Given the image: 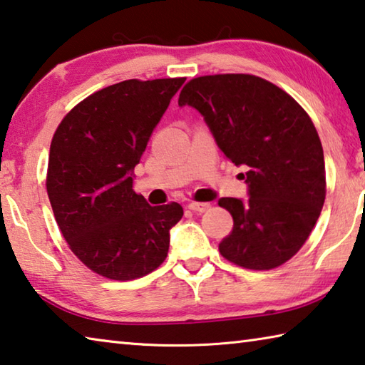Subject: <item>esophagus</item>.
<instances>
[{"mask_svg": "<svg viewBox=\"0 0 365 365\" xmlns=\"http://www.w3.org/2000/svg\"><path fill=\"white\" fill-rule=\"evenodd\" d=\"M189 210H192L194 213H205L207 210H210V203L205 202H190L187 205Z\"/></svg>", "mask_w": 365, "mask_h": 365, "instance_id": "obj_1", "label": "esophagus"}]
</instances>
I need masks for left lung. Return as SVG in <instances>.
I'll return each mask as SVG.
<instances>
[{
	"label": "left lung",
	"mask_w": 365,
	"mask_h": 365,
	"mask_svg": "<svg viewBox=\"0 0 365 365\" xmlns=\"http://www.w3.org/2000/svg\"><path fill=\"white\" fill-rule=\"evenodd\" d=\"M178 104L197 108L229 162L247 168L250 199L218 202L234 220L220 253L255 271L287 263L314 229L327 190L309 115L284 89L248 73L197 76Z\"/></svg>",
	"instance_id": "8db88e82"
}]
</instances>
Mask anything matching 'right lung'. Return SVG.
I'll use <instances>...</instances> for the list:
<instances>
[{
	"label": "right lung",
	"mask_w": 365,
	"mask_h": 365,
	"mask_svg": "<svg viewBox=\"0 0 365 365\" xmlns=\"http://www.w3.org/2000/svg\"><path fill=\"white\" fill-rule=\"evenodd\" d=\"M186 78L125 80L78 102L51 140L46 190L70 250L102 277L133 280L163 263L176 202L150 207L133 170Z\"/></svg>",
	"instance_id": "obj_1"
}]
</instances>
